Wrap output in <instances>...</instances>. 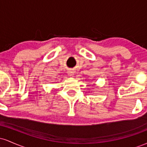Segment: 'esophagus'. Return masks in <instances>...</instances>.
<instances>
[{
  "instance_id": "1",
  "label": "esophagus",
  "mask_w": 147,
  "mask_h": 147,
  "mask_svg": "<svg viewBox=\"0 0 147 147\" xmlns=\"http://www.w3.org/2000/svg\"><path fill=\"white\" fill-rule=\"evenodd\" d=\"M69 75H73V73H72V72H70V73H69Z\"/></svg>"
}]
</instances>
